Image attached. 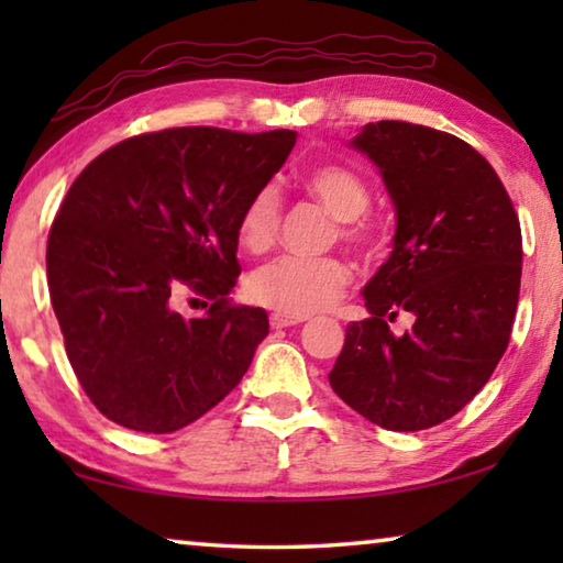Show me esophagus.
I'll list each match as a JSON object with an SVG mask.
<instances>
[{
    "mask_svg": "<svg viewBox=\"0 0 563 563\" xmlns=\"http://www.w3.org/2000/svg\"><path fill=\"white\" fill-rule=\"evenodd\" d=\"M302 322V318H290V316H283V312H273L271 316V325L273 330H283V328H292Z\"/></svg>",
    "mask_w": 563,
    "mask_h": 563,
    "instance_id": "1",
    "label": "esophagus"
}]
</instances>
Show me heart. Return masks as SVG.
Masks as SVG:
<instances>
[{
    "label": "heart",
    "mask_w": 563,
    "mask_h": 563,
    "mask_svg": "<svg viewBox=\"0 0 563 563\" xmlns=\"http://www.w3.org/2000/svg\"><path fill=\"white\" fill-rule=\"evenodd\" d=\"M302 186L338 221L342 241L357 247L373 245V231L362 216L369 211L373 196L365 178L347 166L322 164L310 168ZM283 206L275 186H263L251 196L238 218V241L251 253H263L280 233ZM352 280L350 268L338 258L305 261L283 255L261 265L247 278V295L253 302L290 318L316 316L335 305Z\"/></svg>",
    "instance_id": "b5f03b06"
}]
</instances>
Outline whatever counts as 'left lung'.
Segmentation results:
<instances>
[{"mask_svg": "<svg viewBox=\"0 0 563 563\" xmlns=\"http://www.w3.org/2000/svg\"><path fill=\"white\" fill-rule=\"evenodd\" d=\"M350 146L379 168L397 228L362 290L369 318L347 325L330 387L385 430H427L487 385L509 345L519 218L489 161L452 133L377 121ZM402 309L416 325L395 336L388 322Z\"/></svg>", "mask_w": 563, "mask_h": 563, "instance_id": "8db88e82", "label": "left lung"}]
</instances>
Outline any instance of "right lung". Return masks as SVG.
Returning <instances> with one entry per match:
<instances>
[{"mask_svg":"<svg viewBox=\"0 0 563 563\" xmlns=\"http://www.w3.org/2000/svg\"><path fill=\"white\" fill-rule=\"evenodd\" d=\"M298 133L164 129L121 141L74 180L46 243L66 357L103 417L166 434L216 407L268 335L263 308L233 305L238 218ZM212 308L184 319L175 302Z\"/></svg>","mask_w":563,"mask_h":563,"instance_id":"obj_1","label":"right lung"}]
</instances>
